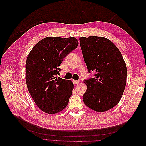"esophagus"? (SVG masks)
Segmentation results:
<instances>
[{"label": "esophagus", "instance_id": "1", "mask_svg": "<svg viewBox=\"0 0 146 146\" xmlns=\"http://www.w3.org/2000/svg\"><path fill=\"white\" fill-rule=\"evenodd\" d=\"M73 84L76 85V84H78V83H80V81H79V80H73Z\"/></svg>", "mask_w": 146, "mask_h": 146}]
</instances>
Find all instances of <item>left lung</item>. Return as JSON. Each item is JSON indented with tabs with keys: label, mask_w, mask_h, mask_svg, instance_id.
Instances as JSON below:
<instances>
[{
	"label": "left lung",
	"mask_w": 146,
	"mask_h": 146,
	"mask_svg": "<svg viewBox=\"0 0 146 146\" xmlns=\"http://www.w3.org/2000/svg\"><path fill=\"white\" fill-rule=\"evenodd\" d=\"M83 56L94 78L85 80V104L98 112L111 109L119 103L125 90L127 67L122 55L113 43L104 37L80 38Z\"/></svg>",
	"instance_id": "left-lung-1"
}]
</instances>
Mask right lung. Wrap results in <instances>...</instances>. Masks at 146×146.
Wrapping results in <instances>:
<instances>
[{"label": "right lung", "instance_id": "obj_1", "mask_svg": "<svg viewBox=\"0 0 146 146\" xmlns=\"http://www.w3.org/2000/svg\"><path fill=\"white\" fill-rule=\"evenodd\" d=\"M75 38L47 37L34 46L26 63V82L30 95L40 109L49 114L63 110L72 95L70 80L57 77L60 64L77 48Z\"/></svg>", "mask_w": 146, "mask_h": 146}]
</instances>
